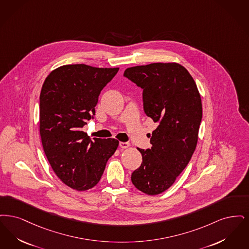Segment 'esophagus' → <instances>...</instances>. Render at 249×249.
Instances as JSON below:
<instances>
[{"mask_svg":"<svg viewBox=\"0 0 249 249\" xmlns=\"http://www.w3.org/2000/svg\"><path fill=\"white\" fill-rule=\"evenodd\" d=\"M119 145L122 149H127L130 147L129 142H120Z\"/></svg>","mask_w":249,"mask_h":249,"instance_id":"34e87169","label":"esophagus"}]
</instances>
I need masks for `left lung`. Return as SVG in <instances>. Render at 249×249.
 <instances>
[{"label":"left lung","mask_w":249,"mask_h":249,"mask_svg":"<svg viewBox=\"0 0 249 249\" xmlns=\"http://www.w3.org/2000/svg\"><path fill=\"white\" fill-rule=\"evenodd\" d=\"M124 75L143 89L144 111L158 124L152 148H138L142 162L131 180L146 195H160L173 185L195 152L203 116L201 96L187 69L176 62L131 67Z\"/></svg>","instance_id":"obj_1"}]
</instances>
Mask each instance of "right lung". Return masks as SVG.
Masks as SVG:
<instances>
[{
  "label": "right lung",
  "instance_id": "obj_1",
  "mask_svg": "<svg viewBox=\"0 0 249 249\" xmlns=\"http://www.w3.org/2000/svg\"><path fill=\"white\" fill-rule=\"evenodd\" d=\"M119 68L63 65L52 71L40 95L43 151L59 179L76 191L96 186L119 146L115 139L92 141L82 127L95 114L101 90Z\"/></svg>",
  "mask_w": 249,
  "mask_h": 249
}]
</instances>
